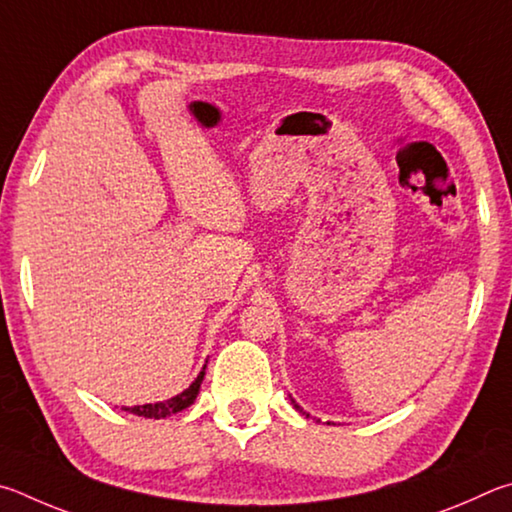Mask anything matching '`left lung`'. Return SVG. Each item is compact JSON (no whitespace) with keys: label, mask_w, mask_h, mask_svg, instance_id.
<instances>
[{"label":"left lung","mask_w":512,"mask_h":512,"mask_svg":"<svg viewBox=\"0 0 512 512\" xmlns=\"http://www.w3.org/2000/svg\"><path fill=\"white\" fill-rule=\"evenodd\" d=\"M292 405H294V409H297V411H301V414H306V411H303V409H301V407H299V405H297V402H294V400H292ZM308 416H310V414H306V418H308Z\"/></svg>","instance_id":"left-lung-1"}]
</instances>
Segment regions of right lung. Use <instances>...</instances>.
Here are the masks:
<instances>
[{
    "instance_id": "right-lung-1",
    "label": "right lung",
    "mask_w": 512,
    "mask_h": 512,
    "mask_svg": "<svg viewBox=\"0 0 512 512\" xmlns=\"http://www.w3.org/2000/svg\"><path fill=\"white\" fill-rule=\"evenodd\" d=\"M204 369L206 364L202 366V371L197 373V378L193 380V384L188 389H184L182 393H177L175 398L164 400V402H155V405H137V407H123V411H130L134 416H143V418H166V416H173L177 411H182L186 407H191L197 393H200V384L204 380Z\"/></svg>"
}]
</instances>
